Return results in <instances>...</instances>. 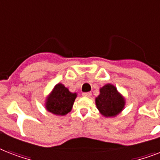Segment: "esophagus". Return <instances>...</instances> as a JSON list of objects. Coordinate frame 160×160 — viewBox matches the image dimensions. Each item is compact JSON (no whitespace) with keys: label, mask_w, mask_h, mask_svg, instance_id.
I'll return each instance as SVG.
<instances>
[{"label":"esophagus","mask_w":160,"mask_h":160,"mask_svg":"<svg viewBox=\"0 0 160 160\" xmlns=\"http://www.w3.org/2000/svg\"><path fill=\"white\" fill-rule=\"evenodd\" d=\"M83 96H85V97H90L91 96V93L90 92H85L82 94Z\"/></svg>","instance_id":"esophagus-1"}]
</instances>
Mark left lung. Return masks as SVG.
<instances>
[{"instance_id": "obj_1", "label": "left lung", "mask_w": 160, "mask_h": 160, "mask_svg": "<svg viewBox=\"0 0 160 160\" xmlns=\"http://www.w3.org/2000/svg\"><path fill=\"white\" fill-rule=\"evenodd\" d=\"M98 110L105 118H114L123 111L125 98L112 84H106L100 89V95L95 97Z\"/></svg>"}]
</instances>
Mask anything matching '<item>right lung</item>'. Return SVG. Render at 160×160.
<instances>
[{"label": "right lung", "instance_id": "obj_1", "mask_svg": "<svg viewBox=\"0 0 160 160\" xmlns=\"http://www.w3.org/2000/svg\"><path fill=\"white\" fill-rule=\"evenodd\" d=\"M76 97L77 93L70 92L63 84L58 83L46 96L45 108L52 114L63 116L71 111Z\"/></svg>", "mask_w": 160, "mask_h": 160}]
</instances>
